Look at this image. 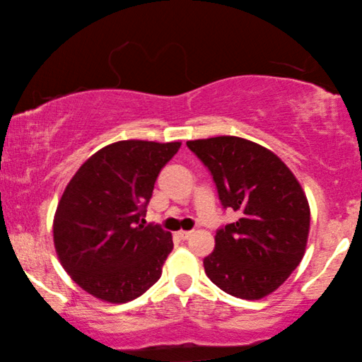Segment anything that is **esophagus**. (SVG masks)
Segmentation results:
<instances>
[{
    "instance_id": "obj_1",
    "label": "esophagus",
    "mask_w": 362,
    "mask_h": 362,
    "mask_svg": "<svg viewBox=\"0 0 362 362\" xmlns=\"http://www.w3.org/2000/svg\"><path fill=\"white\" fill-rule=\"evenodd\" d=\"M191 235H192L191 230H180V232H177V237H180L181 240H187Z\"/></svg>"
}]
</instances>
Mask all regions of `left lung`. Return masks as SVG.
Wrapping results in <instances>:
<instances>
[{
	"mask_svg": "<svg viewBox=\"0 0 362 362\" xmlns=\"http://www.w3.org/2000/svg\"><path fill=\"white\" fill-rule=\"evenodd\" d=\"M214 181L224 209L240 219L216 232L204 270L226 293L259 300L275 291L303 259L310 206L284 161L239 136L187 141Z\"/></svg>",
	"mask_w": 362,
	"mask_h": 362,
	"instance_id": "left-lung-1",
	"label": "left lung"
}]
</instances>
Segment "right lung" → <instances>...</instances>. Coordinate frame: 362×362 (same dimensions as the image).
<instances>
[{
    "instance_id": "add662e5",
    "label": "right lung",
    "mask_w": 362,
    "mask_h": 362,
    "mask_svg": "<svg viewBox=\"0 0 362 362\" xmlns=\"http://www.w3.org/2000/svg\"><path fill=\"white\" fill-rule=\"evenodd\" d=\"M181 143L127 140L88 158L69 182L54 217V245L76 284L110 303L145 293L173 250L170 232L145 224L161 168Z\"/></svg>"
}]
</instances>
